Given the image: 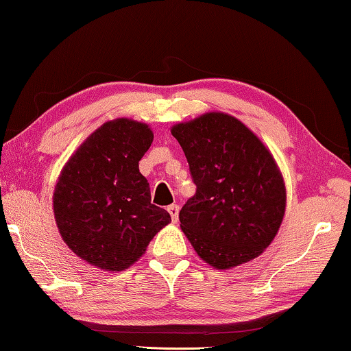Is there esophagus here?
<instances>
[{
    "label": "esophagus",
    "instance_id": "obj_1",
    "mask_svg": "<svg viewBox=\"0 0 351 351\" xmlns=\"http://www.w3.org/2000/svg\"><path fill=\"white\" fill-rule=\"evenodd\" d=\"M167 210H169V214L171 217V221L175 223V221L178 220V214H180V206L171 204V206H169V208H167Z\"/></svg>",
    "mask_w": 351,
    "mask_h": 351
}]
</instances>
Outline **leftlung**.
<instances>
[{"label": "left lung", "mask_w": 351, "mask_h": 351, "mask_svg": "<svg viewBox=\"0 0 351 351\" xmlns=\"http://www.w3.org/2000/svg\"><path fill=\"white\" fill-rule=\"evenodd\" d=\"M170 131L197 186L180 210L197 254L217 270L263 254L286 213L285 178L270 149L241 120L217 110Z\"/></svg>", "instance_id": "left-lung-1"}]
</instances>
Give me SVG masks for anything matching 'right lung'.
Returning a JSON list of instances; mask_svg holds the SVG:
<instances>
[{
  "mask_svg": "<svg viewBox=\"0 0 351 351\" xmlns=\"http://www.w3.org/2000/svg\"><path fill=\"white\" fill-rule=\"evenodd\" d=\"M147 123L109 120L88 136L60 170L53 193L60 237L77 258L106 271H121L142 258L171 221L152 204L138 160L153 142Z\"/></svg>",
  "mask_w": 351,
  "mask_h": 351,
  "instance_id": "obj_1",
  "label": "right lung"
}]
</instances>
